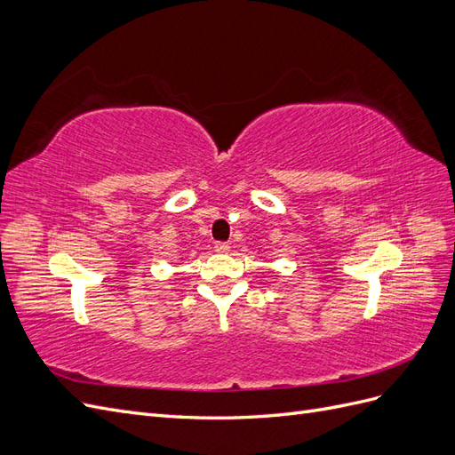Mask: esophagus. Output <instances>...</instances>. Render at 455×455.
<instances>
[{"instance_id": "1", "label": "esophagus", "mask_w": 455, "mask_h": 455, "mask_svg": "<svg viewBox=\"0 0 455 455\" xmlns=\"http://www.w3.org/2000/svg\"><path fill=\"white\" fill-rule=\"evenodd\" d=\"M214 251L218 254H226V252H229V244L228 243H216L214 244Z\"/></svg>"}]
</instances>
